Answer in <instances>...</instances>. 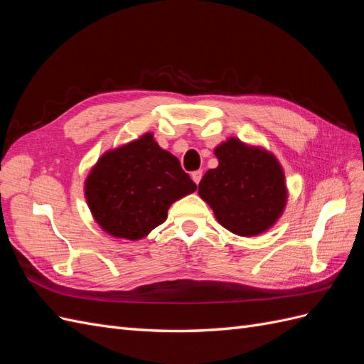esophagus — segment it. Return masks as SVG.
<instances>
[{"instance_id": "1", "label": "esophagus", "mask_w": 364, "mask_h": 364, "mask_svg": "<svg viewBox=\"0 0 364 364\" xmlns=\"http://www.w3.org/2000/svg\"><path fill=\"white\" fill-rule=\"evenodd\" d=\"M202 170H197V171H193L191 173V178H193V181L197 183V185H199V182H200V179H202Z\"/></svg>"}]
</instances>
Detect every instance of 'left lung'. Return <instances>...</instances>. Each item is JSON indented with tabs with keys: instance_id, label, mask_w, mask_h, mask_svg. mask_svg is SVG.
Wrapping results in <instances>:
<instances>
[{
	"instance_id": "left-lung-1",
	"label": "left lung",
	"mask_w": 364,
	"mask_h": 364,
	"mask_svg": "<svg viewBox=\"0 0 364 364\" xmlns=\"http://www.w3.org/2000/svg\"><path fill=\"white\" fill-rule=\"evenodd\" d=\"M214 155L218 167L205 173L199 196L230 232L241 237L266 232L287 203L285 176L278 159L237 138L222 142Z\"/></svg>"
}]
</instances>
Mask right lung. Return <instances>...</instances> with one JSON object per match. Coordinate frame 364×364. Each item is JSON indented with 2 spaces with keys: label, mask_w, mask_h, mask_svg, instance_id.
Segmentation results:
<instances>
[{
  "label": "right lung",
  "mask_w": 364,
  "mask_h": 364,
  "mask_svg": "<svg viewBox=\"0 0 364 364\" xmlns=\"http://www.w3.org/2000/svg\"><path fill=\"white\" fill-rule=\"evenodd\" d=\"M197 190L179 159L153 134L109 150L85 181L92 217L109 235L141 240L165 222L176 200Z\"/></svg>",
  "instance_id": "add662e5"
}]
</instances>
